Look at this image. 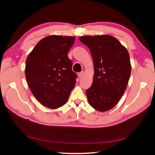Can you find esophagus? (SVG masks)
Masks as SVG:
<instances>
[{"label": "esophagus", "mask_w": 155, "mask_h": 155, "mask_svg": "<svg viewBox=\"0 0 155 155\" xmlns=\"http://www.w3.org/2000/svg\"><path fill=\"white\" fill-rule=\"evenodd\" d=\"M83 75H84V73L82 71L78 73V77H79V78H82V77H83Z\"/></svg>", "instance_id": "34e87169"}]
</instances>
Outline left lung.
Instances as JSON below:
<instances>
[{"label":"left lung","mask_w":155,"mask_h":155,"mask_svg":"<svg viewBox=\"0 0 155 155\" xmlns=\"http://www.w3.org/2000/svg\"><path fill=\"white\" fill-rule=\"evenodd\" d=\"M79 39L89 48L94 62L93 82L86 90L89 104L99 111H108L126 91L131 73L130 56L112 36H84Z\"/></svg>","instance_id":"8db88e82"}]
</instances>
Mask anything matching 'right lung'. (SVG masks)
Instances as JSON below:
<instances>
[{
    "instance_id": "obj_1",
    "label": "right lung",
    "mask_w": 155,
    "mask_h": 155,
    "mask_svg": "<svg viewBox=\"0 0 155 155\" xmlns=\"http://www.w3.org/2000/svg\"><path fill=\"white\" fill-rule=\"evenodd\" d=\"M75 37L51 35L39 41L26 61L25 76L36 99L50 109L67 102L78 75L68 56Z\"/></svg>"
}]
</instances>
